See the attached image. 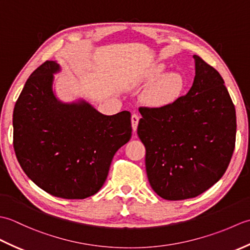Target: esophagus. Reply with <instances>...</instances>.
<instances>
[{
  "instance_id": "esophagus-1",
  "label": "esophagus",
  "mask_w": 250,
  "mask_h": 250,
  "mask_svg": "<svg viewBox=\"0 0 250 250\" xmlns=\"http://www.w3.org/2000/svg\"><path fill=\"white\" fill-rule=\"evenodd\" d=\"M139 121H140V116L139 115H132L131 117V122H132V129L133 131H136L137 129V125H139Z\"/></svg>"
}]
</instances>
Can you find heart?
Here are the masks:
<instances>
[{
    "label": "heart",
    "mask_w": 250,
    "mask_h": 250,
    "mask_svg": "<svg viewBox=\"0 0 250 250\" xmlns=\"http://www.w3.org/2000/svg\"><path fill=\"white\" fill-rule=\"evenodd\" d=\"M161 71L162 66H159L155 70V74L158 75ZM183 88V77L178 73H167L153 83L147 93V101L153 106L167 105L179 97Z\"/></svg>",
    "instance_id": "1"
}]
</instances>
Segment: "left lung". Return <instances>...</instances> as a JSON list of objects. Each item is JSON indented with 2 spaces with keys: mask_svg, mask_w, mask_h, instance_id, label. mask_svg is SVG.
Segmentation results:
<instances>
[{
  "mask_svg": "<svg viewBox=\"0 0 250 250\" xmlns=\"http://www.w3.org/2000/svg\"><path fill=\"white\" fill-rule=\"evenodd\" d=\"M188 93L161 107H140L137 134L146 148V172L164 200L203 193L227 171L235 147L236 115L220 74L194 55Z\"/></svg>",
  "mask_w": 250,
  "mask_h": 250,
  "instance_id": "8db88e82",
  "label": "left lung"
}]
</instances>
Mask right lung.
<instances>
[{
	"label": "right lung",
	"mask_w": 250,
	"mask_h": 250,
	"mask_svg": "<svg viewBox=\"0 0 250 250\" xmlns=\"http://www.w3.org/2000/svg\"><path fill=\"white\" fill-rule=\"evenodd\" d=\"M59 70L46 61L26 81L14 108V149L41 189L79 200L102 188L116 151L131 139V114L105 116L86 102L61 103L51 88Z\"/></svg>",
	"instance_id": "obj_1"
}]
</instances>
